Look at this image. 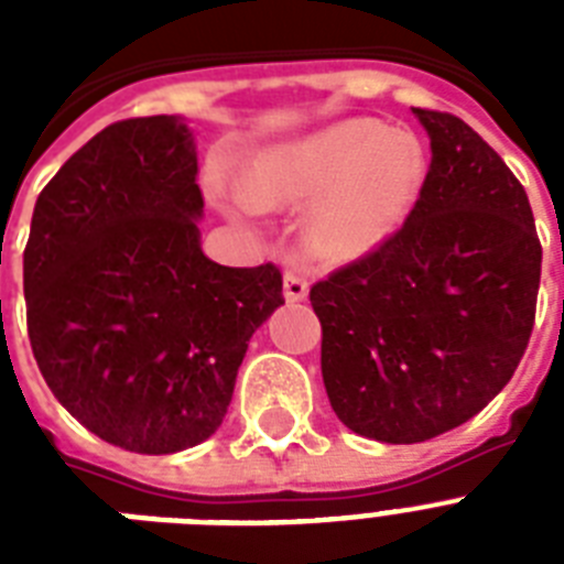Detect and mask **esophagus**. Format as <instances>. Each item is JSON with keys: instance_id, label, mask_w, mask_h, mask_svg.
<instances>
[{"instance_id": "obj_1", "label": "esophagus", "mask_w": 564, "mask_h": 564, "mask_svg": "<svg viewBox=\"0 0 564 564\" xmlns=\"http://www.w3.org/2000/svg\"><path fill=\"white\" fill-rule=\"evenodd\" d=\"M307 292H310V283L304 274L299 272L283 274V295H286V301H304L307 299Z\"/></svg>"}]
</instances>
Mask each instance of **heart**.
Instances as JSON below:
<instances>
[{"mask_svg": "<svg viewBox=\"0 0 564 564\" xmlns=\"http://www.w3.org/2000/svg\"><path fill=\"white\" fill-rule=\"evenodd\" d=\"M424 152L415 137L383 131L375 119H343L257 152L242 172L234 213L307 204L304 248L325 263L375 251L419 195Z\"/></svg>", "mask_w": 564, "mask_h": 564, "instance_id": "b5f03b06", "label": "heart"}]
</instances>
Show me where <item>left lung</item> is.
<instances>
[{"instance_id":"8db88e82","label":"left lung","mask_w":564,"mask_h":564,"mask_svg":"<svg viewBox=\"0 0 564 564\" xmlns=\"http://www.w3.org/2000/svg\"><path fill=\"white\" fill-rule=\"evenodd\" d=\"M430 170L406 221L313 283L322 377L345 427L412 445L474 419L516 375L542 242L521 181L463 119L412 108Z\"/></svg>"}]
</instances>
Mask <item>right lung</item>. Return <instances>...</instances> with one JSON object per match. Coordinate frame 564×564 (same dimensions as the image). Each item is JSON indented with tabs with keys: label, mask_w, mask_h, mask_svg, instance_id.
I'll return each mask as SVG.
<instances>
[{
	"label": "right lung",
	"mask_w": 564,
	"mask_h": 564,
	"mask_svg": "<svg viewBox=\"0 0 564 564\" xmlns=\"http://www.w3.org/2000/svg\"><path fill=\"white\" fill-rule=\"evenodd\" d=\"M195 175L181 117L113 122L43 187L22 254L40 375L73 419L134 454L216 433L248 339L283 304L274 263L204 257Z\"/></svg>",
	"instance_id": "right-lung-1"
}]
</instances>
